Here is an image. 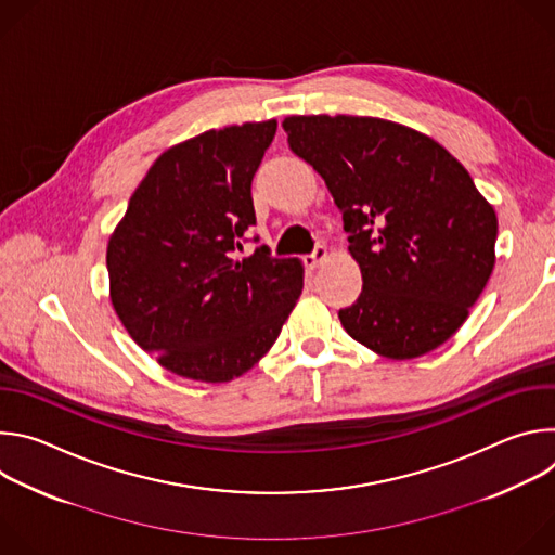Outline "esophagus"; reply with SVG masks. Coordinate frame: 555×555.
<instances>
[{"label": "esophagus", "mask_w": 555, "mask_h": 555, "mask_svg": "<svg viewBox=\"0 0 555 555\" xmlns=\"http://www.w3.org/2000/svg\"><path fill=\"white\" fill-rule=\"evenodd\" d=\"M327 255H330L327 248L321 246V248H315L311 255H307V257L302 259V263H305L307 270H315V268H321V263L327 259Z\"/></svg>", "instance_id": "obj_1"}]
</instances>
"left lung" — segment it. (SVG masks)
I'll list each match as a JSON object with an SVG mask.
<instances>
[{"label": "left lung", "instance_id": "8db88e82", "mask_svg": "<svg viewBox=\"0 0 555 555\" xmlns=\"http://www.w3.org/2000/svg\"><path fill=\"white\" fill-rule=\"evenodd\" d=\"M289 149L325 180L362 292L338 311L377 356L420 358L467 319L494 270L499 221L430 135L371 116H287Z\"/></svg>", "mask_w": 555, "mask_h": 555}]
</instances>
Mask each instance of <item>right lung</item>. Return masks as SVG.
<instances>
[{
    "label": "right lung",
    "instance_id": "obj_1",
    "mask_svg": "<svg viewBox=\"0 0 555 555\" xmlns=\"http://www.w3.org/2000/svg\"><path fill=\"white\" fill-rule=\"evenodd\" d=\"M276 120L204 131L167 149L133 191L107 244L109 298L157 364L230 382L276 343L302 292L298 259L268 248L236 261L257 223L253 178Z\"/></svg>",
    "mask_w": 555,
    "mask_h": 555
}]
</instances>
